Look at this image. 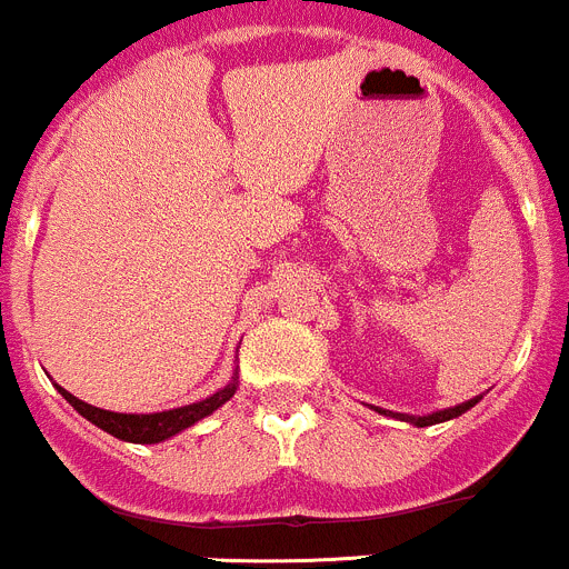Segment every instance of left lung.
Masks as SVG:
<instances>
[{
  "mask_svg": "<svg viewBox=\"0 0 569 569\" xmlns=\"http://www.w3.org/2000/svg\"><path fill=\"white\" fill-rule=\"evenodd\" d=\"M478 401H481V396L470 398V401H462V403H457V407L437 409V412H431V415H403V412H390V409H381V407H373V409H376V412H381V415H396L398 420H407V423H412V426H418V429H423V426L446 423V420H453V418H459V415H465V412H468V409H473Z\"/></svg>",
  "mask_w": 569,
  "mask_h": 569,
  "instance_id": "left-lung-1",
  "label": "left lung"
}]
</instances>
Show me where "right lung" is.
<instances>
[{
  "label": "right lung",
  "mask_w": 569,
  "mask_h": 569,
  "mask_svg": "<svg viewBox=\"0 0 569 569\" xmlns=\"http://www.w3.org/2000/svg\"><path fill=\"white\" fill-rule=\"evenodd\" d=\"M60 390V396L77 409L86 420H91L93 426H99L101 431L112 435L116 440L123 442H138V446H154V442H166L171 437H177L179 431L190 429L199 420L210 418L218 407L229 401V398L238 392V368H234L232 381L223 385L221 390L212 392V396L201 398L196 403H184V407L166 409V412H149V415H127V412H110V409L91 407V403L80 401L77 396H71L69 390H63L60 385H54Z\"/></svg>",
  "instance_id": "right-lung-1"
}]
</instances>
